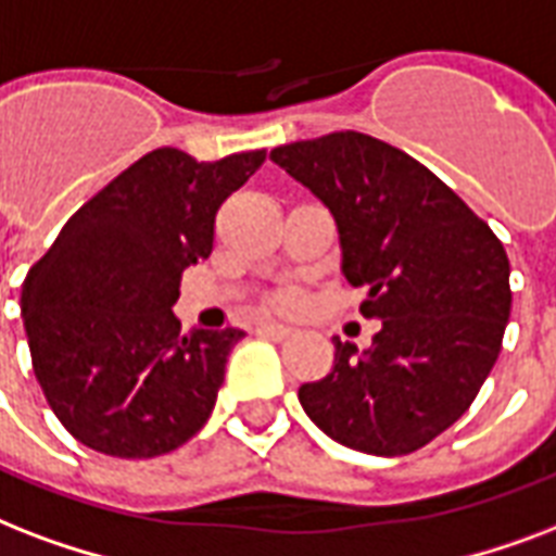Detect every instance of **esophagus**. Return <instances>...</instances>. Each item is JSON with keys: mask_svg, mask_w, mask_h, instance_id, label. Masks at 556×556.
Here are the masks:
<instances>
[{"mask_svg": "<svg viewBox=\"0 0 556 556\" xmlns=\"http://www.w3.org/2000/svg\"><path fill=\"white\" fill-rule=\"evenodd\" d=\"M257 333H261V337L275 339V342H281V339H290V337H292L290 327L273 325V321H264V325H257Z\"/></svg>", "mask_w": 556, "mask_h": 556, "instance_id": "34e87169", "label": "esophagus"}]
</instances>
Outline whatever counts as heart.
Here are the masks:
<instances>
[{"label":"heart","mask_w":556,"mask_h":556,"mask_svg":"<svg viewBox=\"0 0 556 556\" xmlns=\"http://www.w3.org/2000/svg\"><path fill=\"white\" fill-rule=\"evenodd\" d=\"M273 304L278 309H287V313H292V309H301V304H304V295H301L299 290H283L275 295Z\"/></svg>","instance_id":"b5f03b06"}]
</instances>
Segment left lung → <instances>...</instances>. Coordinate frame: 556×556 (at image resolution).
<instances>
[{
  "label": "left lung",
  "mask_w": 556,
  "mask_h": 556,
  "mask_svg": "<svg viewBox=\"0 0 556 556\" xmlns=\"http://www.w3.org/2000/svg\"><path fill=\"white\" fill-rule=\"evenodd\" d=\"M337 219L342 273L365 287L371 348L333 342L325 380L304 382L307 417L342 446L408 455L470 408L502 351L510 261L488 223L403 150L330 132L269 153Z\"/></svg>",
  "instance_id": "left-lung-1"
}]
</instances>
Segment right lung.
<instances>
[{"mask_svg":"<svg viewBox=\"0 0 556 556\" xmlns=\"http://www.w3.org/2000/svg\"><path fill=\"white\" fill-rule=\"evenodd\" d=\"M266 150L197 162L150 150L68 217L23 281L31 365L72 438L113 458H156L208 420L243 330L182 333L179 278L214 249L223 202Z\"/></svg>","mask_w":556,"mask_h":556,"instance_id":"right-lung-1","label":"right lung"}]
</instances>
